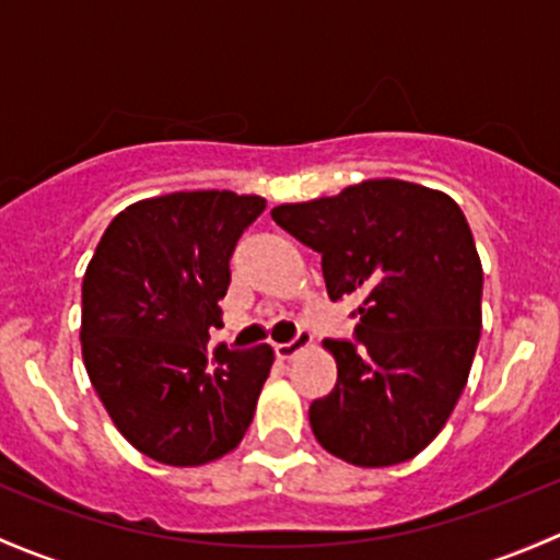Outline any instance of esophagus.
I'll list each match as a JSON object with an SVG mask.
<instances>
[{
    "label": "esophagus",
    "mask_w": 560,
    "mask_h": 560,
    "mask_svg": "<svg viewBox=\"0 0 560 560\" xmlns=\"http://www.w3.org/2000/svg\"><path fill=\"white\" fill-rule=\"evenodd\" d=\"M307 348H313V334L299 331L291 342L275 345V353H278V359H282V361H291L293 355H299L302 350H307Z\"/></svg>",
    "instance_id": "1"
}]
</instances>
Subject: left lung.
Masks as SVG:
<instances>
[{
	"instance_id": "1",
	"label": "left lung",
	"mask_w": 560,
	"mask_h": 560,
	"mask_svg": "<svg viewBox=\"0 0 560 560\" xmlns=\"http://www.w3.org/2000/svg\"><path fill=\"white\" fill-rule=\"evenodd\" d=\"M272 218L320 253L331 302H359L355 342H323L337 385L310 405L315 440L353 466L415 458L451 418L480 342L482 264L464 212L385 177Z\"/></svg>"
}]
</instances>
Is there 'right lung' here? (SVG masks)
<instances>
[{
	"mask_svg": "<svg viewBox=\"0 0 560 560\" xmlns=\"http://www.w3.org/2000/svg\"><path fill=\"white\" fill-rule=\"evenodd\" d=\"M261 196L177 191L113 218L83 278V361L115 429L148 458L201 466L232 453L272 369L269 345L207 353L237 240Z\"/></svg>",
	"mask_w": 560,
	"mask_h": 560,
	"instance_id": "right-lung-1",
	"label": "right lung"
}]
</instances>
